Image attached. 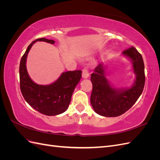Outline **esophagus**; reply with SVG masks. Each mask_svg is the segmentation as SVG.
<instances>
[{"label": "esophagus", "mask_w": 160, "mask_h": 160, "mask_svg": "<svg viewBox=\"0 0 160 160\" xmlns=\"http://www.w3.org/2000/svg\"><path fill=\"white\" fill-rule=\"evenodd\" d=\"M82 75H83L84 78H88V77H89V72L88 67H85L83 69V73H82Z\"/></svg>", "instance_id": "1"}]
</instances>
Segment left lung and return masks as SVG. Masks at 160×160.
Segmentation results:
<instances>
[{
	"mask_svg": "<svg viewBox=\"0 0 160 160\" xmlns=\"http://www.w3.org/2000/svg\"><path fill=\"white\" fill-rule=\"evenodd\" d=\"M123 53L132 60L133 71L136 75L132 88L119 91L111 88L105 78L101 64L95 67L91 75L93 85L91 103L97 113L105 117H118L126 112L136 102L144 88L146 76L142 55L133 47L124 50Z\"/></svg>",
	"mask_w": 160,
	"mask_h": 160,
	"instance_id": "1",
	"label": "left lung"
}]
</instances>
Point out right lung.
Segmentation results:
<instances>
[{
  "label": "right lung",
  "mask_w": 160,
  "mask_h": 160,
  "mask_svg": "<svg viewBox=\"0 0 160 160\" xmlns=\"http://www.w3.org/2000/svg\"><path fill=\"white\" fill-rule=\"evenodd\" d=\"M36 41L54 44L53 40L37 38L28 45L22 55L19 66L20 88L24 99L32 108L45 115H57L65 112L71 102V96L81 77V70L62 73L55 83L49 85L36 84L31 79L26 68L27 57Z\"/></svg>",
  "instance_id": "add662e5"
}]
</instances>
